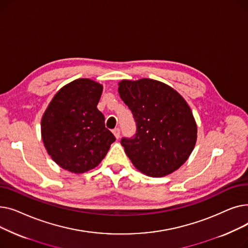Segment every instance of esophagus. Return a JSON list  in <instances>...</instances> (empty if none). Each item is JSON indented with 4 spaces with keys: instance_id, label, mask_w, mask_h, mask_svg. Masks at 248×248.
I'll return each instance as SVG.
<instances>
[{
    "instance_id": "34e87169",
    "label": "esophagus",
    "mask_w": 248,
    "mask_h": 248,
    "mask_svg": "<svg viewBox=\"0 0 248 248\" xmlns=\"http://www.w3.org/2000/svg\"><path fill=\"white\" fill-rule=\"evenodd\" d=\"M112 133H113V135H114V137L119 140L120 139V137H121V129L119 128V127H116V128H114L113 131H112Z\"/></svg>"
}]
</instances>
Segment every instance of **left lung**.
Here are the masks:
<instances>
[{"label": "left lung", "mask_w": 248, "mask_h": 248, "mask_svg": "<svg viewBox=\"0 0 248 248\" xmlns=\"http://www.w3.org/2000/svg\"><path fill=\"white\" fill-rule=\"evenodd\" d=\"M137 131L123 138L125 154L139 171L151 177L173 173L191 155L197 124L186 100L169 85L149 78L119 83Z\"/></svg>", "instance_id": "obj_1"}]
</instances>
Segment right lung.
I'll use <instances>...</instances> for the list:
<instances>
[{
    "label": "right lung",
    "instance_id": "right-lung-1",
    "mask_svg": "<svg viewBox=\"0 0 248 248\" xmlns=\"http://www.w3.org/2000/svg\"><path fill=\"white\" fill-rule=\"evenodd\" d=\"M101 93V84L79 78L58 91L42 116L41 135L47 153L71 173L95 168L115 140L96 108Z\"/></svg>",
    "mask_w": 248,
    "mask_h": 248
}]
</instances>
